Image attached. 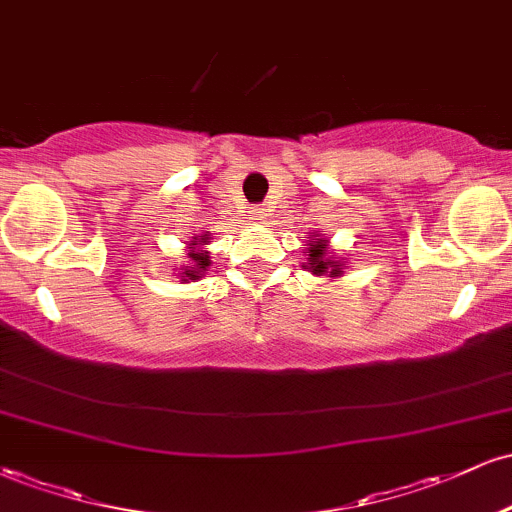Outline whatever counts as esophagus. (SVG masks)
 <instances>
[{
	"mask_svg": "<svg viewBox=\"0 0 512 512\" xmlns=\"http://www.w3.org/2000/svg\"><path fill=\"white\" fill-rule=\"evenodd\" d=\"M264 216H267V214H264L262 207H252V209H250V219H255L257 223H262Z\"/></svg>",
	"mask_w": 512,
	"mask_h": 512,
	"instance_id": "obj_1",
	"label": "esophagus"
}]
</instances>
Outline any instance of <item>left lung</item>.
<instances>
[{
    "label": "left lung",
    "mask_w": 512,
    "mask_h": 512,
    "mask_svg": "<svg viewBox=\"0 0 512 512\" xmlns=\"http://www.w3.org/2000/svg\"><path fill=\"white\" fill-rule=\"evenodd\" d=\"M310 248H308V264L305 267L310 269V272L322 276H342V267L344 264L339 260H334L330 255V250H327V240L320 238V236H313L310 238Z\"/></svg>",
    "instance_id": "obj_1"
}]
</instances>
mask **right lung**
<instances>
[{
	"label": "right lung",
	"mask_w": 512,
	"mask_h": 512,
	"mask_svg": "<svg viewBox=\"0 0 512 512\" xmlns=\"http://www.w3.org/2000/svg\"><path fill=\"white\" fill-rule=\"evenodd\" d=\"M209 243L207 236H197L190 240V252H187V257H190V267H185V272H182V281H190V279H197L199 274L207 272V267L211 264L209 260V252L204 250V245Z\"/></svg>",
	"instance_id": "obj_1"
}]
</instances>
